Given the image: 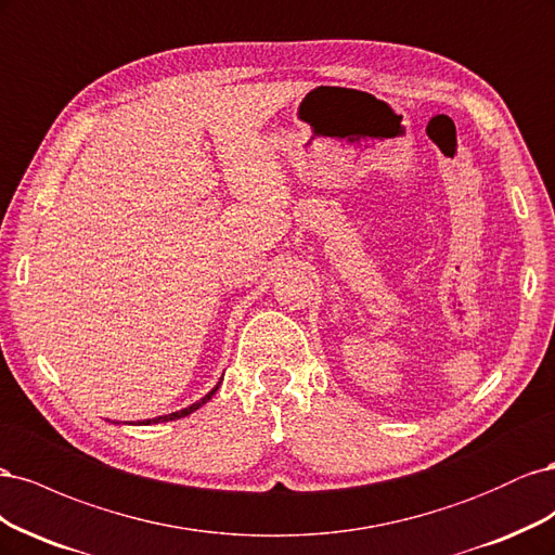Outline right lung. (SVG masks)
<instances>
[{
    "label": "right lung",
    "mask_w": 555,
    "mask_h": 555,
    "mask_svg": "<svg viewBox=\"0 0 555 555\" xmlns=\"http://www.w3.org/2000/svg\"><path fill=\"white\" fill-rule=\"evenodd\" d=\"M224 377V375H222ZM220 384L222 382H217L215 386H212V389L204 396V398H201V400H196V402H192V405L190 408H182V410H178V412H171V414H164V416H155V418H147V422H143L145 426L147 424H162V422H173V418H180V416H188V414H192L194 410H198L201 405H206V402L217 393V389H220Z\"/></svg>",
    "instance_id": "add662e5"
}]
</instances>
